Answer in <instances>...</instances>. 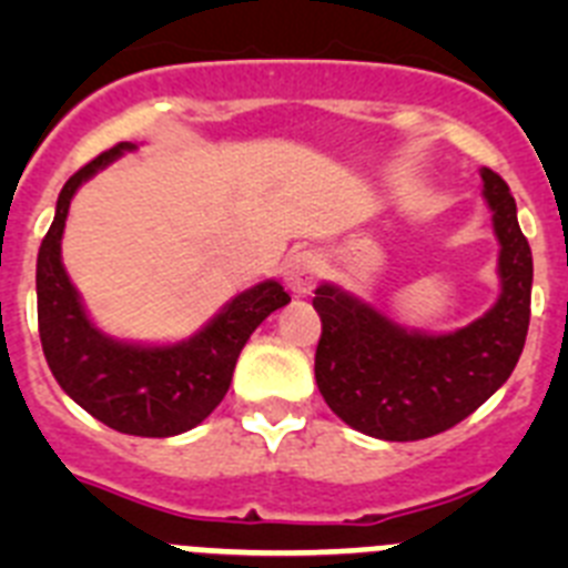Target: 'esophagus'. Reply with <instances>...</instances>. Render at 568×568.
<instances>
[{
	"mask_svg": "<svg viewBox=\"0 0 568 568\" xmlns=\"http://www.w3.org/2000/svg\"><path fill=\"white\" fill-rule=\"evenodd\" d=\"M284 281L287 287L298 295H307L315 287V281L321 275V258L313 250H295L284 258Z\"/></svg>",
	"mask_w": 568,
	"mask_h": 568,
	"instance_id": "1",
	"label": "esophagus"
}]
</instances>
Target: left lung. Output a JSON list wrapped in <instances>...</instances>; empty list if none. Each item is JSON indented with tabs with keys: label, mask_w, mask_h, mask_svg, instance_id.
<instances>
[{
	"label": "left lung",
	"mask_w": 568,
	"mask_h": 568,
	"mask_svg": "<svg viewBox=\"0 0 568 568\" xmlns=\"http://www.w3.org/2000/svg\"><path fill=\"white\" fill-rule=\"evenodd\" d=\"M500 241V298L469 327L413 333L355 295L321 284L315 384L344 424L381 440H420L453 429L498 393L518 364L531 313V250L509 184L480 170Z\"/></svg>",
	"instance_id": "obj_1"
}]
</instances>
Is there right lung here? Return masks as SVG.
Returning <instances> with one entry per match:
<instances>
[{
    "mask_svg": "<svg viewBox=\"0 0 568 568\" xmlns=\"http://www.w3.org/2000/svg\"><path fill=\"white\" fill-rule=\"evenodd\" d=\"M135 144L119 142L68 179L37 258L39 338L50 373L64 393L104 426L139 438H170L202 424L227 395L235 361L261 321L290 304L278 281L235 295L193 338L139 346L108 338L90 324L62 267L70 199L90 175Z\"/></svg>",
    "mask_w": 568,
    "mask_h": 568,
    "instance_id": "add662e5",
    "label": "right lung"
}]
</instances>
